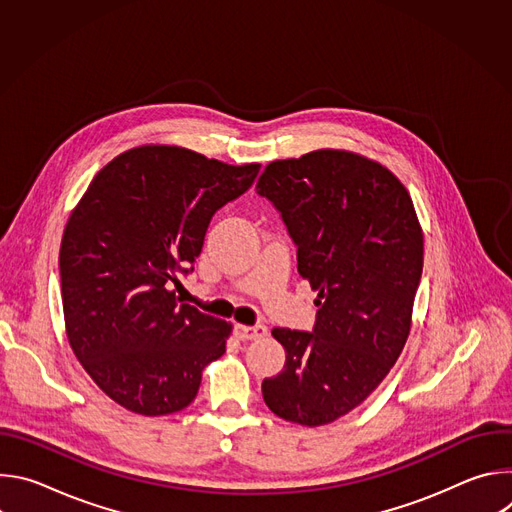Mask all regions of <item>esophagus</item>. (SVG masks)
Instances as JSON below:
<instances>
[{"mask_svg":"<svg viewBox=\"0 0 512 512\" xmlns=\"http://www.w3.org/2000/svg\"><path fill=\"white\" fill-rule=\"evenodd\" d=\"M267 334L265 326H247V324H235V336L239 340H257Z\"/></svg>","mask_w":512,"mask_h":512,"instance_id":"34e87169","label":"esophagus"}]
</instances>
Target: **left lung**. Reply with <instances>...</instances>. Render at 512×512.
<instances>
[{
	"label": "left lung",
	"mask_w": 512,
	"mask_h": 512,
	"mask_svg": "<svg viewBox=\"0 0 512 512\" xmlns=\"http://www.w3.org/2000/svg\"><path fill=\"white\" fill-rule=\"evenodd\" d=\"M257 192L281 212L320 308L314 332L271 330L285 364L263 381V399L285 421L326 425L358 407L397 362L413 322L423 231L401 180L348 150L275 160Z\"/></svg>",
	"instance_id": "1"
}]
</instances>
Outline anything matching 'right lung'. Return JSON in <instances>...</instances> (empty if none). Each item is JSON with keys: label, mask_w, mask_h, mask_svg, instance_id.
I'll list each match as a JSON object with an SVG mask.
<instances>
[{"label": "right lung", "mask_w": 512, "mask_h": 512, "mask_svg": "<svg viewBox=\"0 0 512 512\" xmlns=\"http://www.w3.org/2000/svg\"><path fill=\"white\" fill-rule=\"evenodd\" d=\"M261 164L231 166L180 145H137L91 180L60 243L68 344L97 387L127 411L188 407L233 324L180 304L176 271L202 251L212 214Z\"/></svg>", "instance_id": "add662e5"}]
</instances>
